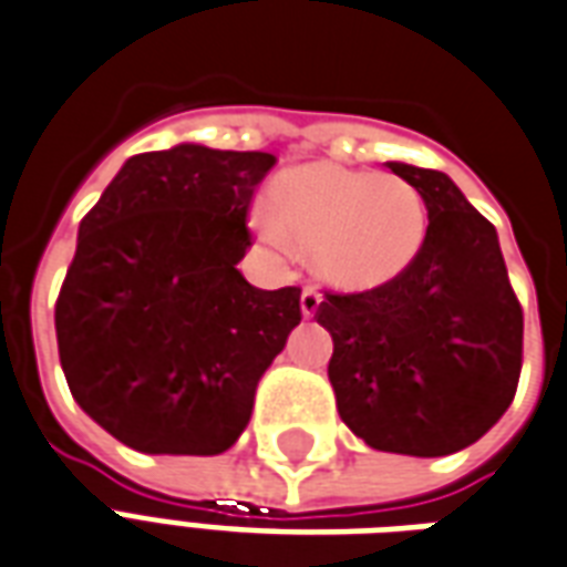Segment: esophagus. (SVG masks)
<instances>
[{
    "label": "esophagus",
    "mask_w": 567,
    "mask_h": 567,
    "mask_svg": "<svg viewBox=\"0 0 567 567\" xmlns=\"http://www.w3.org/2000/svg\"><path fill=\"white\" fill-rule=\"evenodd\" d=\"M320 305H323V296H320L313 287H305V292H301V317H305V320L317 317Z\"/></svg>",
    "instance_id": "esophagus-1"
}]
</instances>
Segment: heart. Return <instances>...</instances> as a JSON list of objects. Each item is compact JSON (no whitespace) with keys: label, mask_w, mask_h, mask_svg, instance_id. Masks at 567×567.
<instances>
[{"label":"heart","mask_w":567,"mask_h":567,"mask_svg":"<svg viewBox=\"0 0 567 567\" xmlns=\"http://www.w3.org/2000/svg\"><path fill=\"white\" fill-rule=\"evenodd\" d=\"M256 229L271 244L311 250L313 271L334 287L374 289L414 262L429 210L399 175L308 163L271 181Z\"/></svg>","instance_id":"b5f03b06"}]
</instances>
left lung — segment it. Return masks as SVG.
<instances>
[{
  "label": "left lung",
  "instance_id": "left-lung-1",
  "mask_svg": "<svg viewBox=\"0 0 567 567\" xmlns=\"http://www.w3.org/2000/svg\"><path fill=\"white\" fill-rule=\"evenodd\" d=\"M420 189L429 229L402 275L365 292H326L338 414L369 447L450 456L511 408L523 369V308L495 226L444 172L386 163Z\"/></svg>",
  "mask_w": 567,
  "mask_h": 567
}]
</instances>
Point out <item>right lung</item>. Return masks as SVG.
<instances>
[{
	"instance_id": "add662e5",
	"label": "right lung",
	"mask_w": 567,
	"mask_h": 567,
	"mask_svg": "<svg viewBox=\"0 0 567 567\" xmlns=\"http://www.w3.org/2000/svg\"><path fill=\"white\" fill-rule=\"evenodd\" d=\"M275 156L175 144L130 156L81 220L56 299L74 402L138 453L217 456L299 326L301 289L238 271L247 208Z\"/></svg>"
}]
</instances>
